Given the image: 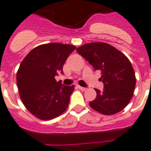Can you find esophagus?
<instances>
[{"label": "esophagus", "mask_w": 151, "mask_h": 151, "mask_svg": "<svg viewBox=\"0 0 151 151\" xmlns=\"http://www.w3.org/2000/svg\"><path fill=\"white\" fill-rule=\"evenodd\" d=\"M78 88H79V89H81V90H82V91H85V90H86V89H87V88H85V87H81V86H78Z\"/></svg>", "instance_id": "34e87169"}]
</instances>
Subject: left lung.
<instances>
[{
	"instance_id": "obj_1",
	"label": "left lung",
	"mask_w": 151,
	"mask_h": 151,
	"mask_svg": "<svg viewBox=\"0 0 151 151\" xmlns=\"http://www.w3.org/2000/svg\"><path fill=\"white\" fill-rule=\"evenodd\" d=\"M77 52L100 70L103 91L95 89L96 97L89 102L92 109L104 115L122 111L131 101L135 87V75L129 59L105 42H90L77 48Z\"/></svg>"
}]
</instances>
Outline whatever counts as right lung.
<instances>
[{
  "label": "right lung",
  "instance_id": "1",
  "mask_svg": "<svg viewBox=\"0 0 151 151\" xmlns=\"http://www.w3.org/2000/svg\"><path fill=\"white\" fill-rule=\"evenodd\" d=\"M75 49L73 45L58 42L40 45L19 65L17 74L19 96L26 109L39 119H54L67 109L74 86L57 82L55 77L63 73V65Z\"/></svg>",
  "mask_w": 151,
  "mask_h": 151
}]
</instances>
